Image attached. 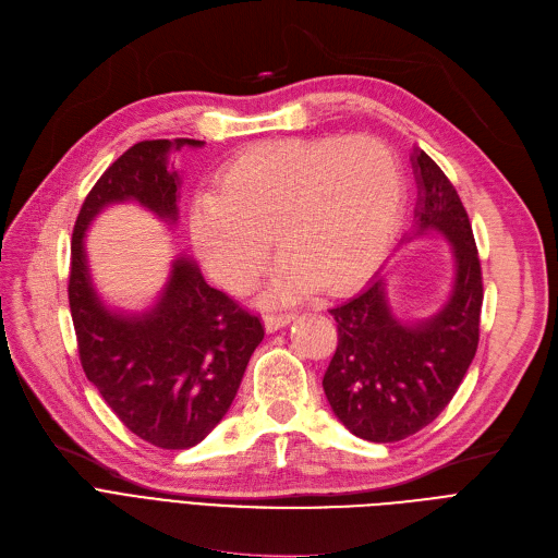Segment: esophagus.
<instances>
[{
  "mask_svg": "<svg viewBox=\"0 0 558 558\" xmlns=\"http://www.w3.org/2000/svg\"><path fill=\"white\" fill-rule=\"evenodd\" d=\"M293 313H270L265 315V327H268V331H277L286 325H290V320H293Z\"/></svg>",
  "mask_w": 558,
  "mask_h": 558,
  "instance_id": "obj_1",
  "label": "esophagus"
}]
</instances>
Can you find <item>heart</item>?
Returning <instances> with one entry per match:
<instances>
[{
  "mask_svg": "<svg viewBox=\"0 0 558 558\" xmlns=\"http://www.w3.org/2000/svg\"><path fill=\"white\" fill-rule=\"evenodd\" d=\"M402 168L369 136L281 138L235 154L191 204V241L222 286L247 293L283 256L268 300L336 290L373 263L400 220Z\"/></svg>",
  "mask_w": 558,
  "mask_h": 558,
  "instance_id": "b5f03b06",
  "label": "heart"
}]
</instances>
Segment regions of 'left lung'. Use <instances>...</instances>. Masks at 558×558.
Segmentation results:
<instances>
[{
	"label": "left lung",
	"mask_w": 558,
	"mask_h": 558,
	"mask_svg": "<svg viewBox=\"0 0 558 558\" xmlns=\"http://www.w3.org/2000/svg\"><path fill=\"white\" fill-rule=\"evenodd\" d=\"M417 183L415 225L404 241L438 233L454 258V286L432 317L404 323L388 304L384 279L329 313L338 348L323 388L354 436L395 442L434 422L459 390L480 344L482 265L454 185L422 149L411 154Z\"/></svg>",
	"instance_id": "obj_1"
}]
</instances>
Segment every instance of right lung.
<instances>
[{"label": "right lung", "mask_w": 558, "mask_h": 558, "mask_svg": "<svg viewBox=\"0 0 558 558\" xmlns=\"http://www.w3.org/2000/svg\"><path fill=\"white\" fill-rule=\"evenodd\" d=\"M183 145L204 143H136L97 179L74 222L68 283L88 381L129 432L161 449H189L214 432L265 333L256 315L210 288L185 256L172 263L161 298L141 313L106 306L93 283L84 238L106 206L134 202L177 225L181 181L168 156Z\"/></svg>", "instance_id": "obj_1"}]
</instances>
